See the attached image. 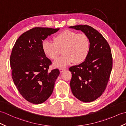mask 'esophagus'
Masks as SVG:
<instances>
[{
    "label": "esophagus",
    "instance_id": "34e87169",
    "mask_svg": "<svg viewBox=\"0 0 126 126\" xmlns=\"http://www.w3.org/2000/svg\"><path fill=\"white\" fill-rule=\"evenodd\" d=\"M59 70H60V71L61 73V72H63V71H65V70H66V69H64V68H60Z\"/></svg>",
    "mask_w": 126,
    "mask_h": 126
}]
</instances>
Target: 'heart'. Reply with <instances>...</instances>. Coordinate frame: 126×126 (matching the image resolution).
<instances>
[{
  "mask_svg": "<svg viewBox=\"0 0 126 126\" xmlns=\"http://www.w3.org/2000/svg\"><path fill=\"white\" fill-rule=\"evenodd\" d=\"M54 42L43 41L42 48L44 54L50 59L56 60L62 49L63 56L54 62L57 68H64L72 62L79 64L86 60L90 50V40L85 34L65 30L54 37Z\"/></svg>",
  "mask_w": 126,
  "mask_h": 126,
  "instance_id": "heart-1",
  "label": "heart"
}]
</instances>
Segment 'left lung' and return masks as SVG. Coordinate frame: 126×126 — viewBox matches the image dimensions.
I'll return each instance as SVG.
<instances>
[{"mask_svg":"<svg viewBox=\"0 0 126 126\" xmlns=\"http://www.w3.org/2000/svg\"><path fill=\"white\" fill-rule=\"evenodd\" d=\"M88 36L90 46L86 60L70 67V83L73 94L84 103L96 100L106 89L112 69L113 59L109 44L103 36L88 25L70 26Z\"/></svg>","mask_w":126,"mask_h":126,"instance_id":"obj_1","label":"left lung"}]
</instances>
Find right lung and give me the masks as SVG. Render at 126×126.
<instances>
[{
	"instance_id": "1",
	"label": "right lung",
	"mask_w": 126,
	"mask_h": 126,
	"mask_svg": "<svg viewBox=\"0 0 126 126\" xmlns=\"http://www.w3.org/2000/svg\"><path fill=\"white\" fill-rule=\"evenodd\" d=\"M60 28L35 27L16 41L10 56L12 77L21 95L34 104L49 98L60 75L57 69L49 70L51 61L42 48L43 41Z\"/></svg>"
}]
</instances>
